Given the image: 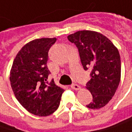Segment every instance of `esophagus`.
Returning <instances> with one entry per match:
<instances>
[{"instance_id": "esophagus-1", "label": "esophagus", "mask_w": 132, "mask_h": 132, "mask_svg": "<svg viewBox=\"0 0 132 132\" xmlns=\"http://www.w3.org/2000/svg\"><path fill=\"white\" fill-rule=\"evenodd\" d=\"M71 87H72V89H75V90H78V89H81V87L76 84H73L72 85H71Z\"/></svg>"}]
</instances>
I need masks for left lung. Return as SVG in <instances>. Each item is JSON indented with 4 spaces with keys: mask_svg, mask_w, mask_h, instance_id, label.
Masks as SVG:
<instances>
[{
    "mask_svg": "<svg viewBox=\"0 0 132 132\" xmlns=\"http://www.w3.org/2000/svg\"><path fill=\"white\" fill-rule=\"evenodd\" d=\"M78 48L84 70L91 69V78L86 88L93 95V102L87 105L99 109L114 96L121 78L119 51L105 36L92 30H79L67 36Z\"/></svg>",
    "mask_w": 132,
    "mask_h": 132,
    "instance_id": "obj_1",
    "label": "left lung"
}]
</instances>
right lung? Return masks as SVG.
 Listing matches in <instances>:
<instances>
[{"instance_id": "right-lung-1", "label": "right lung", "mask_w": 132, "mask_h": 132, "mask_svg": "<svg viewBox=\"0 0 132 132\" xmlns=\"http://www.w3.org/2000/svg\"><path fill=\"white\" fill-rule=\"evenodd\" d=\"M56 38L36 39L24 45L14 59L10 81L15 96L28 112L47 117L58 108L64 89L48 82V51Z\"/></svg>"}]
</instances>
